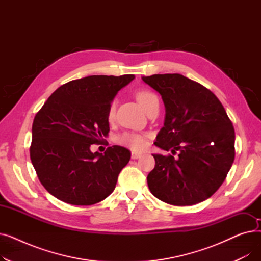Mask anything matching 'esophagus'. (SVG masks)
Listing matches in <instances>:
<instances>
[{
  "instance_id": "esophagus-1",
  "label": "esophagus",
  "mask_w": 261,
  "mask_h": 261,
  "mask_svg": "<svg viewBox=\"0 0 261 261\" xmlns=\"http://www.w3.org/2000/svg\"><path fill=\"white\" fill-rule=\"evenodd\" d=\"M142 156V154L141 153H138V152H132V154H131V158L133 159V160H138V159H140Z\"/></svg>"
}]
</instances>
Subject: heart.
I'll use <instances>...</instances> for the list:
<instances>
[{"instance_id":"obj_1","label":"heart","mask_w":261,"mask_h":261,"mask_svg":"<svg viewBox=\"0 0 261 261\" xmlns=\"http://www.w3.org/2000/svg\"><path fill=\"white\" fill-rule=\"evenodd\" d=\"M136 99L141 103V106L147 110L149 105L151 103L152 100L158 99L156 95L152 92H150L148 90H141L138 93H136ZM115 109H116V103L115 101H112L109 106L108 109V119L112 120L115 115ZM117 143L129 147L133 150H143L146 146L147 143V135L142 134V133H136V132H125L120 134L117 138Z\"/></svg>"}]
</instances>
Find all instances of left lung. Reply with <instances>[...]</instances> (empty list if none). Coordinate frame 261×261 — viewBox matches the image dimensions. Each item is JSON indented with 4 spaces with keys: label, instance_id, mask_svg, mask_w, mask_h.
Here are the masks:
<instances>
[{
    "label": "left lung",
    "instance_id": "obj_1",
    "mask_svg": "<svg viewBox=\"0 0 261 261\" xmlns=\"http://www.w3.org/2000/svg\"><path fill=\"white\" fill-rule=\"evenodd\" d=\"M162 96L165 121L155 146L179 152L152 154L147 183L161 201L185 206L212 197L222 185L235 159V130L216 95L181 74L142 77Z\"/></svg>",
    "mask_w": 261,
    "mask_h": 261
}]
</instances>
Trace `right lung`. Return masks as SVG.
Masks as SVG:
<instances>
[{"mask_svg": "<svg viewBox=\"0 0 261 261\" xmlns=\"http://www.w3.org/2000/svg\"><path fill=\"white\" fill-rule=\"evenodd\" d=\"M134 78L93 75L72 80L55 91L36 114L31 160L50 195L72 205H92L112 194L131 152L115 145L105 153H93L90 147L108 135L109 106Z\"/></svg>", "mask_w": 261, "mask_h": 261, "instance_id": "1", "label": "right lung"}]
</instances>
